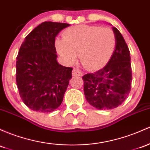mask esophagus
Segmentation results:
<instances>
[{
  "label": "esophagus",
  "instance_id": "esophagus-1",
  "mask_svg": "<svg viewBox=\"0 0 150 150\" xmlns=\"http://www.w3.org/2000/svg\"><path fill=\"white\" fill-rule=\"evenodd\" d=\"M72 73L73 76H82V75H83V72L78 68H74L73 70H72Z\"/></svg>",
  "mask_w": 150,
  "mask_h": 150
}]
</instances>
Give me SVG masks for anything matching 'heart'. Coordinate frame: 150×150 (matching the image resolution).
I'll use <instances>...</instances> for the list:
<instances>
[{
    "instance_id": "1",
    "label": "heart",
    "mask_w": 150,
    "mask_h": 150,
    "mask_svg": "<svg viewBox=\"0 0 150 150\" xmlns=\"http://www.w3.org/2000/svg\"><path fill=\"white\" fill-rule=\"evenodd\" d=\"M116 36L109 28L80 25L66 29L63 38L55 45L59 55L67 63L73 64L79 57L88 70H98L109 61L116 47Z\"/></svg>"
}]
</instances>
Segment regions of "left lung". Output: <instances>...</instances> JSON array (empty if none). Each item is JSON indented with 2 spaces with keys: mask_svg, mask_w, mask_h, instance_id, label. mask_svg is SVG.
I'll return each instance as SVG.
<instances>
[{
  "mask_svg": "<svg viewBox=\"0 0 150 150\" xmlns=\"http://www.w3.org/2000/svg\"><path fill=\"white\" fill-rule=\"evenodd\" d=\"M116 47L107 65L101 70L83 77L87 101L99 110H111L120 105L131 90L130 52L124 38L116 28Z\"/></svg>",
  "mask_w": 150,
  "mask_h": 150,
  "instance_id": "obj_1",
  "label": "left lung"
}]
</instances>
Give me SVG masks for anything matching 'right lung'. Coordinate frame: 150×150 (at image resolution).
<instances>
[{
    "label": "right lung",
    "instance_id": "1",
    "mask_svg": "<svg viewBox=\"0 0 150 150\" xmlns=\"http://www.w3.org/2000/svg\"><path fill=\"white\" fill-rule=\"evenodd\" d=\"M67 23L45 21L25 37L16 61L20 96L32 110L50 112L61 105L72 78V67L57 61L55 37Z\"/></svg>",
    "mask_w": 150,
    "mask_h": 150
}]
</instances>
